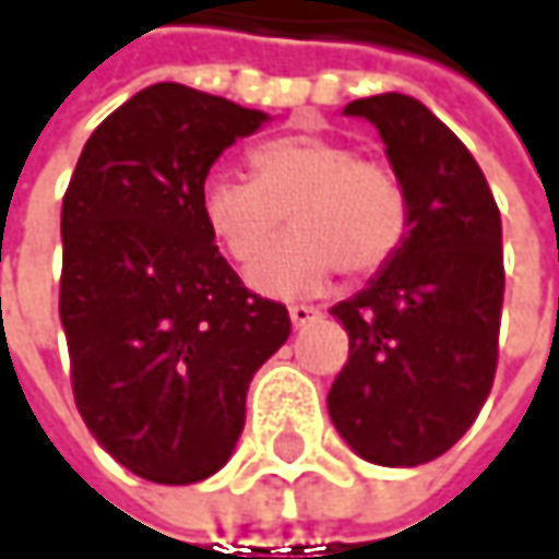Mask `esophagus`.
<instances>
[{"label":"esophagus","instance_id":"34e87169","mask_svg":"<svg viewBox=\"0 0 559 559\" xmlns=\"http://www.w3.org/2000/svg\"><path fill=\"white\" fill-rule=\"evenodd\" d=\"M287 313H290V323H294L297 330L310 326V323L320 317V310H317V307H310V304H290V307H287Z\"/></svg>","mask_w":559,"mask_h":559}]
</instances>
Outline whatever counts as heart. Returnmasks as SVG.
Instances as JSON below:
<instances>
[{
    "label": "heart",
    "instance_id": "1",
    "mask_svg": "<svg viewBox=\"0 0 559 559\" xmlns=\"http://www.w3.org/2000/svg\"><path fill=\"white\" fill-rule=\"evenodd\" d=\"M252 178L207 173L198 211L207 233L236 265H249L284 224L252 269V287L265 294L317 290L342 269L371 278L386 269L409 233V198L400 176L326 133L300 130L262 140L249 150Z\"/></svg>",
    "mask_w": 559,
    "mask_h": 559
}]
</instances>
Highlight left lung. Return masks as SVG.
I'll return each instance as SVG.
<instances>
[{
	"label": "left lung",
	"instance_id": "left-lung-1",
	"mask_svg": "<svg viewBox=\"0 0 559 559\" xmlns=\"http://www.w3.org/2000/svg\"><path fill=\"white\" fill-rule=\"evenodd\" d=\"M345 115L381 133L409 198V233L378 278L330 310L348 332V361L326 403L355 454L419 467L474 426L492 390L502 221L471 150L423 102L386 92Z\"/></svg>",
	"mask_w": 559,
	"mask_h": 559
}]
</instances>
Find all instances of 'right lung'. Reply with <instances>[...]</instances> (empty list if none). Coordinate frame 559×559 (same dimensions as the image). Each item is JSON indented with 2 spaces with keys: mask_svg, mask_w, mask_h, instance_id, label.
I'll list each match as a JSON object with an SVG mask.
<instances>
[{
  "mask_svg": "<svg viewBox=\"0 0 559 559\" xmlns=\"http://www.w3.org/2000/svg\"><path fill=\"white\" fill-rule=\"evenodd\" d=\"M269 121L178 82L111 111L63 194L60 323L79 413L143 480L185 486L229 461L252 374L290 335L284 304L242 287L198 191Z\"/></svg>",
  "mask_w": 559,
  "mask_h": 559,
  "instance_id": "1",
  "label": "right lung"
}]
</instances>
